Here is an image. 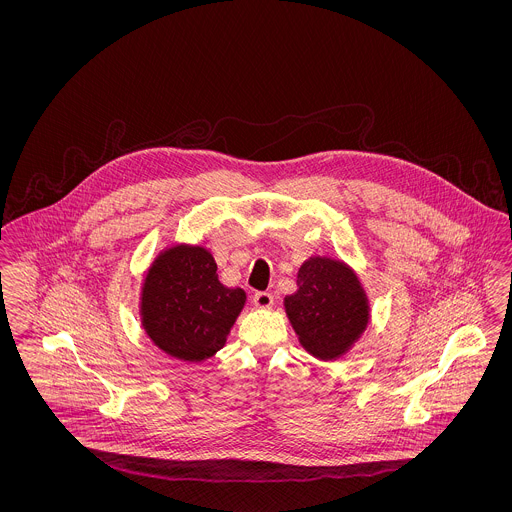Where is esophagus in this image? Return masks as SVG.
<instances>
[{
	"label": "esophagus",
	"mask_w": 512,
	"mask_h": 512,
	"mask_svg": "<svg viewBox=\"0 0 512 512\" xmlns=\"http://www.w3.org/2000/svg\"><path fill=\"white\" fill-rule=\"evenodd\" d=\"M253 303L259 309H270L272 303H274V295L268 292H257L253 295Z\"/></svg>",
	"instance_id": "esophagus-1"
}]
</instances>
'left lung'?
<instances>
[{"label": "left lung", "instance_id": "obj_1", "mask_svg": "<svg viewBox=\"0 0 512 512\" xmlns=\"http://www.w3.org/2000/svg\"><path fill=\"white\" fill-rule=\"evenodd\" d=\"M284 309L301 347L318 361H336L361 340L370 303L357 272L332 257H309L297 270V292Z\"/></svg>", "mask_w": 512, "mask_h": 512}]
</instances>
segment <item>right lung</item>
<instances>
[{
    "label": "right lung",
    "instance_id": "add662e5",
    "mask_svg": "<svg viewBox=\"0 0 512 512\" xmlns=\"http://www.w3.org/2000/svg\"><path fill=\"white\" fill-rule=\"evenodd\" d=\"M245 301L242 288L220 284L207 247L174 244L159 251L144 274L140 320L163 353L203 363L224 347Z\"/></svg>",
    "mask_w": 512,
    "mask_h": 512
}]
</instances>
